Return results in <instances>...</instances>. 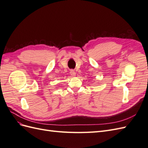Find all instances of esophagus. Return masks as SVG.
<instances>
[{"label": "esophagus", "instance_id": "34e87169", "mask_svg": "<svg viewBox=\"0 0 148 148\" xmlns=\"http://www.w3.org/2000/svg\"><path fill=\"white\" fill-rule=\"evenodd\" d=\"M71 76H72V77H75L76 75V73L74 70H70V72Z\"/></svg>", "mask_w": 148, "mask_h": 148}]
</instances>
